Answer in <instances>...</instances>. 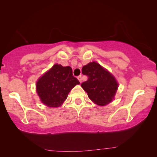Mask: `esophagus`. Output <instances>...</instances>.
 Listing matches in <instances>:
<instances>
[{"instance_id": "obj_1", "label": "esophagus", "mask_w": 157, "mask_h": 157, "mask_svg": "<svg viewBox=\"0 0 157 157\" xmlns=\"http://www.w3.org/2000/svg\"><path fill=\"white\" fill-rule=\"evenodd\" d=\"M78 80L79 81V82H80V83H82V77L81 75H79V76L78 77Z\"/></svg>"}]
</instances>
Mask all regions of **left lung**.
Instances as JSON below:
<instances>
[{
  "label": "left lung",
  "instance_id": "left-lung-1",
  "mask_svg": "<svg viewBox=\"0 0 157 157\" xmlns=\"http://www.w3.org/2000/svg\"><path fill=\"white\" fill-rule=\"evenodd\" d=\"M82 71L83 75L88 77V79L82 83L81 86L90 99L100 106L109 104L118 87L112 74L95 62L84 66Z\"/></svg>",
  "mask_w": 157,
  "mask_h": 157
}]
</instances>
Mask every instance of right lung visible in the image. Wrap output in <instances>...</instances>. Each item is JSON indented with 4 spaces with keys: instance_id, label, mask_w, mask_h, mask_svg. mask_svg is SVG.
I'll use <instances>...</instances> for the list:
<instances>
[{
    "instance_id": "right-lung-1",
    "label": "right lung",
    "mask_w": 157,
    "mask_h": 157,
    "mask_svg": "<svg viewBox=\"0 0 157 157\" xmlns=\"http://www.w3.org/2000/svg\"><path fill=\"white\" fill-rule=\"evenodd\" d=\"M78 79L70 66L55 64L36 82V89L41 102L49 107H58L66 100Z\"/></svg>"
}]
</instances>
